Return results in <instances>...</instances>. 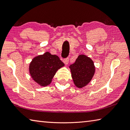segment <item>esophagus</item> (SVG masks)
Returning <instances> with one entry per match:
<instances>
[{
  "label": "esophagus",
  "instance_id": "1",
  "mask_svg": "<svg viewBox=\"0 0 130 130\" xmlns=\"http://www.w3.org/2000/svg\"><path fill=\"white\" fill-rule=\"evenodd\" d=\"M63 63H65V65H68V63L69 62V58H65V59H63Z\"/></svg>",
  "mask_w": 130,
  "mask_h": 130
}]
</instances>
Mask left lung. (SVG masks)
Returning <instances> with one entry per match:
<instances>
[{
  "mask_svg": "<svg viewBox=\"0 0 130 130\" xmlns=\"http://www.w3.org/2000/svg\"><path fill=\"white\" fill-rule=\"evenodd\" d=\"M72 77L76 87L81 88L90 83L95 71L94 62L85 55H79L69 66Z\"/></svg>",
  "mask_w": 130,
  "mask_h": 130,
  "instance_id": "1",
  "label": "left lung"
}]
</instances>
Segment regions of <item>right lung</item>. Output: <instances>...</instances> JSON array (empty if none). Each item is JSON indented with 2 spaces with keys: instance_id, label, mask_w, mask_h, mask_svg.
Here are the masks:
<instances>
[{
  "instance_id": "right-lung-1",
  "label": "right lung",
  "mask_w": 130,
  "mask_h": 130,
  "mask_svg": "<svg viewBox=\"0 0 130 130\" xmlns=\"http://www.w3.org/2000/svg\"><path fill=\"white\" fill-rule=\"evenodd\" d=\"M64 67V63L56 55L46 52L36 56L29 64L30 76L41 86H47L51 83L57 71Z\"/></svg>"
}]
</instances>
